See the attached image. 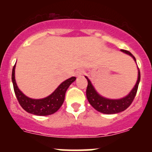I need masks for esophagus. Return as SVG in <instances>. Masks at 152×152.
Listing matches in <instances>:
<instances>
[{"label":"esophagus","instance_id":"34e87169","mask_svg":"<svg viewBox=\"0 0 152 152\" xmlns=\"http://www.w3.org/2000/svg\"><path fill=\"white\" fill-rule=\"evenodd\" d=\"M82 75H83V71H82V70H76V73H75V76H76V77H80Z\"/></svg>","mask_w":152,"mask_h":152}]
</instances>
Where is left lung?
<instances>
[{"label":"left lung","mask_w":152,"mask_h":152,"mask_svg":"<svg viewBox=\"0 0 152 152\" xmlns=\"http://www.w3.org/2000/svg\"><path fill=\"white\" fill-rule=\"evenodd\" d=\"M121 51L129 55L136 62L135 57L129 51L123 50V49L121 50ZM137 69H138V76H137V80L134 87H133L132 90L130 91V93L126 96L119 99H110L101 96L100 94L98 93L95 87L92 85L90 79L87 76H85L87 82H88L87 90H86V95H87V99L89 103L91 104L95 110L100 112V113H104V114H116V113H119L126 110L130 104L132 103L133 100L136 96V93H137V88H138L139 82L140 80V73L138 67H137Z\"/></svg>","instance_id":"left-lung-1"}]
</instances>
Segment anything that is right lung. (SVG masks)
I'll list each match as a JSON object with an SVG mask.
<instances>
[{"label": "right lung", "mask_w": 152, "mask_h": 152, "mask_svg": "<svg viewBox=\"0 0 152 152\" xmlns=\"http://www.w3.org/2000/svg\"><path fill=\"white\" fill-rule=\"evenodd\" d=\"M15 65L12 69V80L15 96L18 99V102L27 113L36 115H49L56 113L63 104L67 88L76 79V77L73 76L61 83L50 96L43 99H31L24 95L18 88L15 81Z\"/></svg>", "instance_id": "obj_1"}]
</instances>
